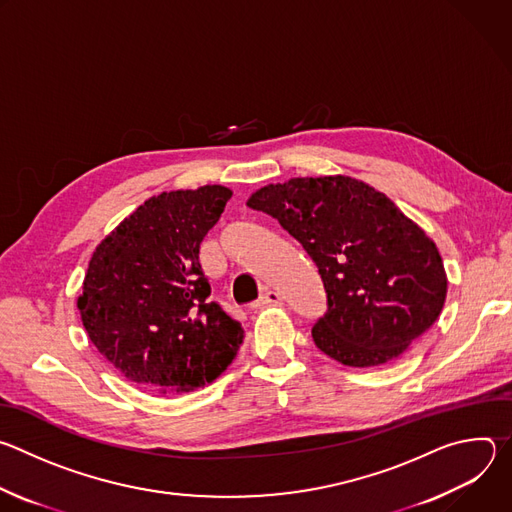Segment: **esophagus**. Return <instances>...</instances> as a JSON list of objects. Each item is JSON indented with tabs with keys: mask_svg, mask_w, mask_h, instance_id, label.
I'll return each mask as SVG.
<instances>
[{
	"mask_svg": "<svg viewBox=\"0 0 512 512\" xmlns=\"http://www.w3.org/2000/svg\"><path fill=\"white\" fill-rule=\"evenodd\" d=\"M277 304H281V296L273 289H265L261 298H259V302L253 308H265V306H277Z\"/></svg>",
	"mask_w": 512,
	"mask_h": 512,
	"instance_id": "34e87169",
	"label": "esophagus"
}]
</instances>
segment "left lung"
Returning <instances> with one entry per match:
<instances>
[{
	"instance_id": "1",
	"label": "left lung",
	"mask_w": 512,
	"mask_h": 512,
	"mask_svg": "<svg viewBox=\"0 0 512 512\" xmlns=\"http://www.w3.org/2000/svg\"><path fill=\"white\" fill-rule=\"evenodd\" d=\"M247 204L277 218L316 261L328 312L316 346L344 367L401 356L442 314L448 275L435 243L383 192L334 174L289 178Z\"/></svg>"
}]
</instances>
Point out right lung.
I'll list each match as a JSON object with an SVG mask.
<instances>
[{"label": "right lung", "instance_id": "obj_1", "mask_svg": "<svg viewBox=\"0 0 512 512\" xmlns=\"http://www.w3.org/2000/svg\"><path fill=\"white\" fill-rule=\"evenodd\" d=\"M231 196L221 184L162 192L97 245L77 308L91 342L133 385L188 393L237 356L243 326L208 298L198 261Z\"/></svg>", "mask_w": 512, "mask_h": 512}]
</instances>
